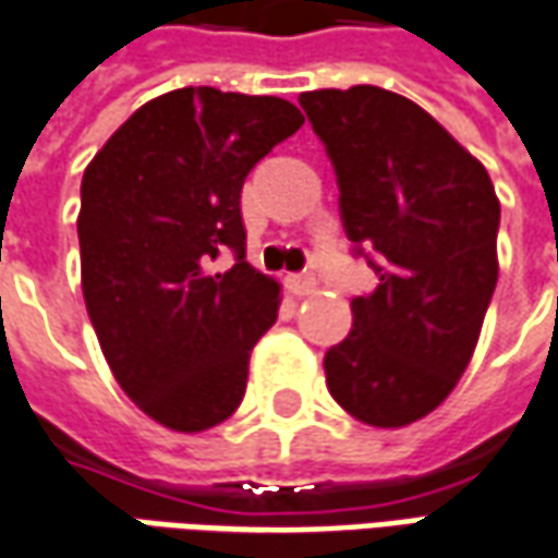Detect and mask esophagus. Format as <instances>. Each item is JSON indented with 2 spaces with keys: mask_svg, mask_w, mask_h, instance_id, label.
<instances>
[{
  "mask_svg": "<svg viewBox=\"0 0 558 558\" xmlns=\"http://www.w3.org/2000/svg\"><path fill=\"white\" fill-rule=\"evenodd\" d=\"M287 283H290V290L295 295H311V292L317 290V278L314 275H290Z\"/></svg>",
  "mask_w": 558,
  "mask_h": 558,
  "instance_id": "34e87169",
  "label": "esophagus"
}]
</instances>
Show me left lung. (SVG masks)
Segmentation results:
<instances>
[{"label":"left lung","mask_w":558,"mask_h":558,"mask_svg":"<svg viewBox=\"0 0 558 558\" xmlns=\"http://www.w3.org/2000/svg\"><path fill=\"white\" fill-rule=\"evenodd\" d=\"M338 181L353 256L377 275L353 329L326 350V387L362 423L435 411L469 365L498 280V208L477 159L420 105L384 87L302 93Z\"/></svg>","instance_id":"8db88e82"}]
</instances>
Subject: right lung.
<instances>
[{"mask_svg":"<svg viewBox=\"0 0 558 558\" xmlns=\"http://www.w3.org/2000/svg\"><path fill=\"white\" fill-rule=\"evenodd\" d=\"M305 123L278 96L171 89L142 105L81 181L84 302L117 384L174 432L235 414L278 283L247 263L241 186ZM229 250L236 263L214 272Z\"/></svg>","mask_w":558,"mask_h":558,"instance_id":"right-lung-1","label":"right lung"}]
</instances>
